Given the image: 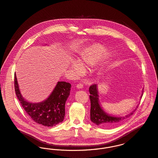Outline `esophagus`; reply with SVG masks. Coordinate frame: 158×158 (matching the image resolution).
Masks as SVG:
<instances>
[{"label": "esophagus", "mask_w": 158, "mask_h": 158, "mask_svg": "<svg viewBox=\"0 0 158 158\" xmlns=\"http://www.w3.org/2000/svg\"><path fill=\"white\" fill-rule=\"evenodd\" d=\"M83 84H81V83H79L77 85V86H76V87L77 88V89H82L83 88Z\"/></svg>", "instance_id": "obj_1"}]
</instances>
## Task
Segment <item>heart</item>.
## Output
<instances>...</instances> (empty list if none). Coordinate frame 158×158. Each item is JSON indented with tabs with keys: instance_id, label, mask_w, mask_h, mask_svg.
Here are the masks:
<instances>
[{
	"instance_id": "1",
	"label": "heart",
	"mask_w": 158,
	"mask_h": 158,
	"mask_svg": "<svg viewBox=\"0 0 158 158\" xmlns=\"http://www.w3.org/2000/svg\"><path fill=\"white\" fill-rule=\"evenodd\" d=\"M108 54L107 49L102 46L95 45L87 48L81 55L80 61L85 66L94 65L102 60ZM71 67L77 72L80 69V63L76 60L71 62Z\"/></svg>"
}]
</instances>
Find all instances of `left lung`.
Masks as SVG:
<instances>
[{
	"label": "left lung",
	"instance_id": "8db88e82",
	"mask_svg": "<svg viewBox=\"0 0 158 158\" xmlns=\"http://www.w3.org/2000/svg\"><path fill=\"white\" fill-rule=\"evenodd\" d=\"M89 92L90 94V99L91 102L90 109V120L98 126L102 127H111L116 126L122 122H124L126 118L132 115L136 109L131 113L126 115L124 117H115L110 115L105 112L101 107L99 101V95L98 92V86L96 84L92 85L89 88ZM143 95H141V97ZM138 106H137V108Z\"/></svg>",
	"mask_w": 158,
	"mask_h": 158
}]
</instances>
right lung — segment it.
Listing matches in <instances>:
<instances>
[{
	"mask_svg": "<svg viewBox=\"0 0 158 158\" xmlns=\"http://www.w3.org/2000/svg\"><path fill=\"white\" fill-rule=\"evenodd\" d=\"M71 85L66 82H58L49 96L40 102L26 101L21 95L15 73L16 95L26 113L32 120L43 126L52 127L62 123L65 115V102L68 98Z\"/></svg>",
	"mask_w": 158,
	"mask_h": 158,
	"instance_id": "1",
	"label": "right lung"
}]
</instances>
